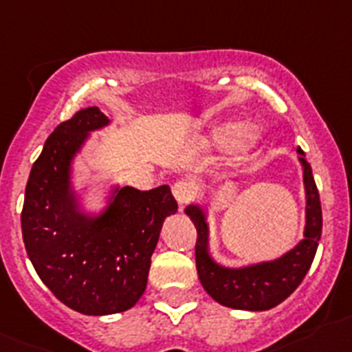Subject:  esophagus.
Masks as SVG:
<instances>
[{
    "instance_id": "1",
    "label": "esophagus",
    "mask_w": 352,
    "mask_h": 352,
    "mask_svg": "<svg viewBox=\"0 0 352 352\" xmlns=\"http://www.w3.org/2000/svg\"><path fill=\"white\" fill-rule=\"evenodd\" d=\"M173 195H174V199L178 201L179 206H185L193 199V195H195V190H193L192 183L182 179V182H176L173 185Z\"/></svg>"
}]
</instances>
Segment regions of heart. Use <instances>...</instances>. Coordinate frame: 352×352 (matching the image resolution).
I'll list each match as a JSON object with an SVG mask.
<instances>
[{
	"instance_id": "heart-1",
	"label": "heart",
	"mask_w": 352,
	"mask_h": 352,
	"mask_svg": "<svg viewBox=\"0 0 352 352\" xmlns=\"http://www.w3.org/2000/svg\"><path fill=\"white\" fill-rule=\"evenodd\" d=\"M256 132L254 131H246V125L241 124V122H227V124H221L212 131V141H214L218 146L230 148L239 144L244 140L246 144H253L256 141Z\"/></svg>"
}]
</instances>
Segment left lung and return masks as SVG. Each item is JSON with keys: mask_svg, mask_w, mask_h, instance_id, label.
Returning <instances> with one entry per match:
<instances>
[{"mask_svg": "<svg viewBox=\"0 0 352 352\" xmlns=\"http://www.w3.org/2000/svg\"><path fill=\"white\" fill-rule=\"evenodd\" d=\"M300 164L304 167L305 186V230L304 239L293 250L272 262L228 269L216 263L209 254V225L201 206L190 204L185 209L190 220L197 228L195 243V263L197 274L206 292L218 304L241 311H267L286 300L304 281L311 269L318 243L323 230V212L319 202V192L312 176L311 164L298 148Z\"/></svg>", "mask_w": 352, "mask_h": 352, "instance_id": "8db88e82", "label": "left lung"}]
</instances>
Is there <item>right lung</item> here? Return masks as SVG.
<instances>
[{
    "mask_svg": "<svg viewBox=\"0 0 352 352\" xmlns=\"http://www.w3.org/2000/svg\"><path fill=\"white\" fill-rule=\"evenodd\" d=\"M98 108L80 109L52 132L25 186L22 237L48 289L87 316L134 307L146 289L164 220L178 211L170 188L117 186L101 214H85L71 186V162L92 131L106 127Z\"/></svg>",
    "mask_w": 352,
    "mask_h": 352,
    "instance_id": "1",
    "label": "right lung"
}]
</instances>
